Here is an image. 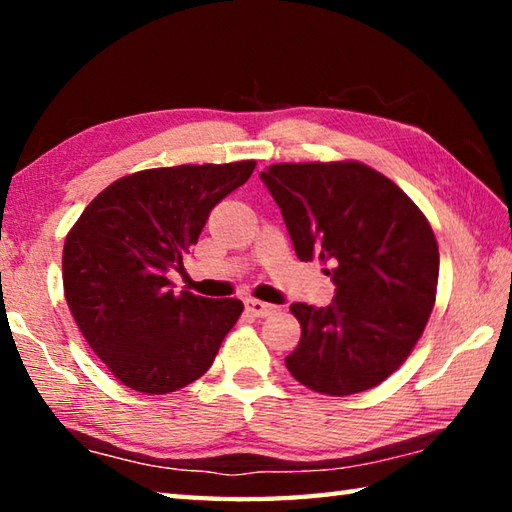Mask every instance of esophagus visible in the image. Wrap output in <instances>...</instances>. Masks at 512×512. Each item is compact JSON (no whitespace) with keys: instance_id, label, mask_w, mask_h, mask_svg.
<instances>
[{"instance_id":"34e87169","label":"esophagus","mask_w":512,"mask_h":512,"mask_svg":"<svg viewBox=\"0 0 512 512\" xmlns=\"http://www.w3.org/2000/svg\"><path fill=\"white\" fill-rule=\"evenodd\" d=\"M246 311L248 314H253V316H257V318H264V316H271V314H275V305H268V302H262V300H255V298H248L246 302Z\"/></svg>"}]
</instances>
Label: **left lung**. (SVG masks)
<instances>
[{"label":"left lung","instance_id":"obj_1","mask_svg":"<svg viewBox=\"0 0 512 512\" xmlns=\"http://www.w3.org/2000/svg\"><path fill=\"white\" fill-rule=\"evenodd\" d=\"M300 262H332L334 300L293 302L300 343L284 363L302 386L343 397L402 366L436 302L438 244L393 180L361 162L271 164L259 173Z\"/></svg>","mask_w":512,"mask_h":512}]
</instances>
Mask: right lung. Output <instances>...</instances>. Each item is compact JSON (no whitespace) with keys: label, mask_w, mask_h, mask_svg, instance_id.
Listing matches in <instances>:
<instances>
[{"label":"right lung","mask_w":512,"mask_h":512,"mask_svg":"<svg viewBox=\"0 0 512 512\" xmlns=\"http://www.w3.org/2000/svg\"><path fill=\"white\" fill-rule=\"evenodd\" d=\"M253 160L180 164L119 178L85 207L65 239L69 311L94 354L133 391L164 395L212 366L244 311L237 298L173 293L214 210L250 178Z\"/></svg>","instance_id":"right-lung-1"}]
</instances>
